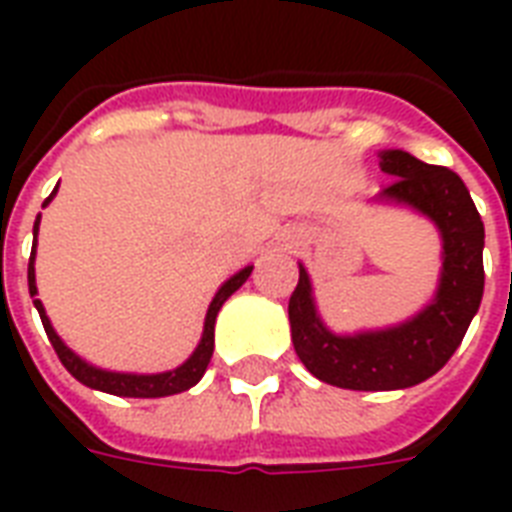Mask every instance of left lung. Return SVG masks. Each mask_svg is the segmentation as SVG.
<instances>
[{"instance_id": "obj_1", "label": "left lung", "mask_w": 512, "mask_h": 512, "mask_svg": "<svg viewBox=\"0 0 512 512\" xmlns=\"http://www.w3.org/2000/svg\"><path fill=\"white\" fill-rule=\"evenodd\" d=\"M382 172L393 177L380 193L430 217L444 241V268L433 303L414 319L380 332L335 335L313 303L311 279L289 297L295 353L321 382L348 390H401L428 380L452 358L484 297V223L460 175L425 164L406 151H382Z\"/></svg>"}]
</instances>
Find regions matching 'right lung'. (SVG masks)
<instances>
[{
	"mask_svg": "<svg viewBox=\"0 0 512 512\" xmlns=\"http://www.w3.org/2000/svg\"><path fill=\"white\" fill-rule=\"evenodd\" d=\"M58 193V188L47 196V201H52V196ZM44 201V204H47ZM42 217V215H39ZM39 217H36L34 223V247H31V257H28V292L31 297H36V276H34V255H36V233H39ZM249 273H252V265L247 268H241L236 276L225 281L223 287L217 289V295L212 297V303H209L207 319H204V332H201V342L196 345V350L191 353V358L180 364L172 372H162V374H122V372H106V369H98V366L87 364L82 358L76 356L74 350L66 348L63 340L55 335V329H52L50 319H47V313H44L42 300H34L36 311H39V319L44 324V332L50 337L52 348L58 353L60 364L66 366L68 372L74 374L76 380L87 385V388L103 390V393H111V396H127V398H162V396H175V393H183V390L193 388L196 382L204 377L207 372L209 358H212V350H215V319L217 311L223 308V303L228 297L236 292V289L249 279Z\"/></svg>",
	"mask_w": 512,
	"mask_h": 512,
	"instance_id": "right-lung-1",
	"label": "right lung"
}]
</instances>
